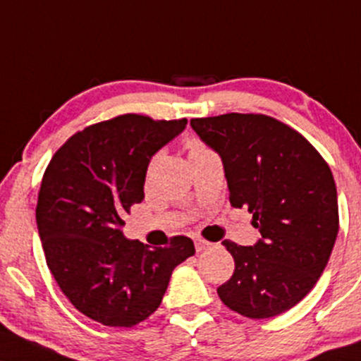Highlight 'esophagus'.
I'll list each match as a JSON object with an SVG mask.
<instances>
[{
    "mask_svg": "<svg viewBox=\"0 0 361 361\" xmlns=\"http://www.w3.org/2000/svg\"><path fill=\"white\" fill-rule=\"evenodd\" d=\"M212 245H214V244H212V242L205 240V238H195V249H197L198 252L210 249Z\"/></svg>",
    "mask_w": 361,
    "mask_h": 361,
    "instance_id": "obj_1",
    "label": "esophagus"
}]
</instances>
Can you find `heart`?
Returning <instances> with one entry per match:
<instances>
[{
	"label": "heart",
	"mask_w": 361,
	"mask_h": 361,
	"mask_svg": "<svg viewBox=\"0 0 361 361\" xmlns=\"http://www.w3.org/2000/svg\"><path fill=\"white\" fill-rule=\"evenodd\" d=\"M186 146H188L190 154L202 153V151H207L208 149V146L203 145V142L200 141V139H197V137H190L188 141H186Z\"/></svg>",
	"instance_id": "obj_1"
}]
</instances>
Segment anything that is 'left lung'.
<instances>
[{
  "label": "left lung",
  "mask_w": 361,
  "mask_h": 361,
  "mask_svg": "<svg viewBox=\"0 0 361 361\" xmlns=\"http://www.w3.org/2000/svg\"><path fill=\"white\" fill-rule=\"evenodd\" d=\"M190 124L222 158L230 205L247 208L260 232L254 247L222 242L235 271L216 293L245 318L290 310L314 288L336 240L331 169L302 134L271 116L230 112Z\"/></svg>",
  "instance_id": "left-lung-1"
}]
</instances>
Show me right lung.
Here are the masks:
<instances>
[{
    "label": "right lung",
    "mask_w": 361,
    "mask_h": 361,
    "mask_svg": "<svg viewBox=\"0 0 361 361\" xmlns=\"http://www.w3.org/2000/svg\"><path fill=\"white\" fill-rule=\"evenodd\" d=\"M186 119L124 114L73 134L54 154L38 192L47 266L68 301L104 326L131 328L161 305L173 269L195 254L176 235L149 247L123 235V216L145 198L147 163Z\"/></svg>",
    "instance_id": "add662e5"
}]
</instances>
